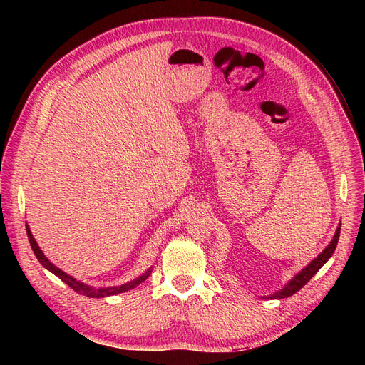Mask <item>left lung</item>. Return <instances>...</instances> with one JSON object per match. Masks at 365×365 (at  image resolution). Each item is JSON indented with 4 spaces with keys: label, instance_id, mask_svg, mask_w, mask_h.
I'll return each mask as SVG.
<instances>
[{
    "label": "left lung",
    "instance_id": "left-lung-1",
    "mask_svg": "<svg viewBox=\"0 0 365 365\" xmlns=\"http://www.w3.org/2000/svg\"><path fill=\"white\" fill-rule=\"evenodd\" d=\"M339 237H340V225H339L337 231H336V234H334V238H333L331 242L327 245V248H325V250H324L317 259H314L308 266H306L302 272H299L289 284H287V285L284 287V289H282L281 292H277L275 294H272L271 299L290 297V296H293L294 293H297L306 282H309V279L321 269V267L324 266V263L327 262V260L333 256V253H334V250H336V247H337Z\"/></svg>",
    "mask_w": 365,
    "mask_h": 365
}]
</instances>
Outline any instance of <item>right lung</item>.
<instances>
[{"label":"right lung","mask_w":365,"mask_h":365,"mask_svg":"<svg viewBox=\"0 0 365 365\" xmlns=\"http://www.w3.org/2000/svg\"><path fill=\"white\" fill-rule=\"evenodd\" d=\"M26 232H28V238H29V244L32 247V250L38 259V262H40L46 269H48L50 272H53L56 277H59L65 284H68L71 289L73 292H76L78 294H83V296H87V297H105V296H113V294H118V293H124V292H128V290H133L134 287H138L140 282H143L149 275H150V269H148V272H145L142 277L133 279L127 284H123V285H117V287H105V289H94V287H90L87 284H83L80 281L73 279L72 277H69L68 274H65L63 271H61L59 267H56L46 256L44 253L40 250V247H38L36 241L34 240L29 227H26Z\"/></svg>","instance_id":"right-lung-1"}]
</instances>
